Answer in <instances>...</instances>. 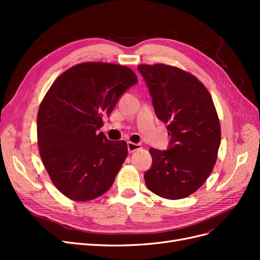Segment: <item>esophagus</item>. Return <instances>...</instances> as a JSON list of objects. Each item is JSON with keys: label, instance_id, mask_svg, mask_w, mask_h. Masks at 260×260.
Segmentation results:
<instances>
[{"label": "esophagus", "instance_id": "obj_1", "mask_svg": "<svg viewBox=\"0 0 260 260\" xmlns=\"http://www.w3.org/2000/svg\"><path fill=\"white\" fill-rule=\"evenodd\" d=\"M127 145H128V151H129V153H133V152L138 151V149H141V148H142V144H140V143L128 142V143H127Z\"/></svg>", "mask_w": 260, "mask_h": 260}]
</instances>
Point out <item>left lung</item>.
<instances>
[{"instance_id": "obj_1", "label": "left lung", "mask_w": 260, "mask_h": 260, "mask_svg": "<svg viewBox=\"0 0 260 260\" xmlns=\"http://www.w3.org/2000/svg\"><path fill=\"white\" fill-rule=\"evenodd\" d=\"M155 114L168 123L167 151L149 148L153 164L144 174L149 191L167 200L187 198L214 168L221 141L211 95L198 78L175 66L139 65Z\"/></svg>"}]
</instances>
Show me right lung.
Listing matches in <instances>:
<instances>
[{
	"instance_id": "1",
	"label": "right lung",
	"mask_w": 260,
	"mask_h": 260,
	"mask_svg": "<svg viewBox=\"0 0 260 260\" xmlns=\"http://www.w3.org/2000/svg\"><path fill=\"white\" fill-rule=\"evenodd\" d=\"M138 82L130 68L88 61L53 82L39 107V152L53 184L68 199L86 202L108 191L127 158L124 141H109L102 116Z\"/></svg>"
}]
</instances>
